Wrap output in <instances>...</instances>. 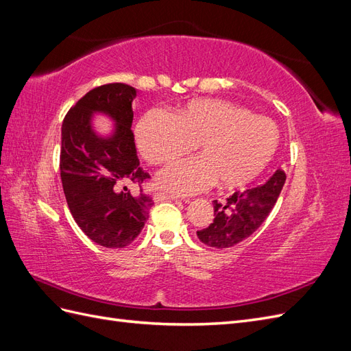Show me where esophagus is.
<instances>
[{
    "mask_svg": "<svg viewBox=\"0 0 351 351\" xmlns=\"http://www.w3.org/2000/svg\"><path fill=\"white\" fill-rule=\"evenodd\" d=\"M154 200L155 202H159V200H178V197L174 196V195H168V193H155Z\"/></svg>",
    "mask_w": 351,
    "mask_h": 351,
    "instance_id": "esophagus-1",
    "label": "esophagus"
}]
</instances>
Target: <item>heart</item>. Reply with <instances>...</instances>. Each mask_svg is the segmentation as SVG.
Here are the masks:
<instances>
[{
  "label": "heart",
  "instance_id": "1",
  "mask_svg": "<svg viewBox=\"0 0 351 351\" xmlns=\"http://www.w3.org/2000/svg\"><path fill=\"white\" fill-rule=\"evenodd\" d=\"M134 141L149 164L169 162L197 145L199 156L169 164L156 176L158 187L187 196L215 182L230 190L250 184L277 154L280 130L268 117L232 102L195 99L174 117L147 112L136 125Z\"/></svg>",
  "mask_w": 351,
  "mask_h": 351
}]
</instances>
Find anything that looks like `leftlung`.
Here are the masks:
<instances>
[{
  "instance_id": "obj_1",
  "label": "left lung",
  "mask_w": 351,
  "mask_h": 351,
  "mask_svg": "<svg viewBox=\"0 0 351 351\" xmlns=\"http://www.w3.org/2000/svg\"><path fill=\"white\" fill-rule=\"evenodd\" d=\"M284 183V171L277 169L263 184L236 192L224 204L214 200V222L197 231V239L209 247L227 249L250 237L269 215Z\"/></svg>"
}]
</instances>
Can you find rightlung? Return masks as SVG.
<instances>
[{
    "label": "right lung",
    "mask_w": 351,
    "mask_h": 351,
    "mask_svg": "<svg viewBox=\"0 0 351 351\" xmlns=\"http://www.w3.org/2000/svg\"><path fill=\"white\" fill-rule=\"evenodd\" d=\"M137 89L111 83L89 90L66 115L61 127V183L69 209L92 241L125 247L141 234L154 202L133 197L125 184L149 178L139 167L132 133V104ZM105 116L113 129L101 134L93 124Z\"/></svg>",
    "instance_id": "1"
}]
</instances>
